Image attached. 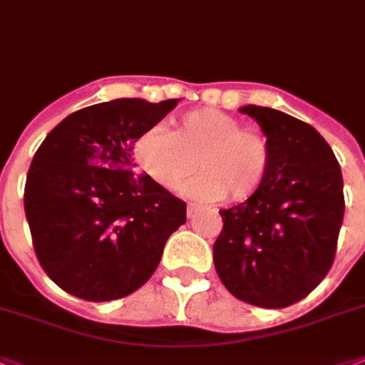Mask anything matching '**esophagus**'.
I'll list each match as a JSON object with an SVG mask.
<instances>
[{
    "label": "esophagus",
    "instance_id": "34e87169",
    "mask_svg": "<svg viewBox=\"0 0 365 365\" xmlns=\"http://www.w3.org/2000/svg\"><path fill=\"white\" fill-rule=\"evenodd\" d=\"M197 212H200V206H198V204L189 202L187 204V217H192V215H195Z\"/></svg>",
    "mask_w": 365,
    "mask_h": 365
}]
</instances>
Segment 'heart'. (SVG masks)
Wrapping results in <instances>:
<instances>
[{
    "label": "heart",
    "mask_w": 365,
    "mask_h": 365,
    "mask_svg": "<svg viewBox=\"0 0 365 365\" xmlns=\"http://www.w3.org/2000/svg\"><path fill=\"white\" fill-rule=\"evenodd\" d=\"M136 163L157 185L174 191L195 170L185 187L198 200H245L264 182L269 165L266 136L221 110L202 108L183 114L173 133L150 127L133 148Z\"/></svg>",
    "instance_id": "heart-1"
}]
</instances>
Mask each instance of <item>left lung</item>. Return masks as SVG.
Segmentation results:
<instances>
[{"label":"left lung","instance_id":"obj_1","mask_svg":"<svg viewBox=\"0 0 365 365\" xmlns=\"http://www.w3.org/2000/svg\"><path fill=\"white\" fill-rule=\"evenodd\" d=\"M240 112L262 127L269 165L255 195L219 212L213 264L238 300L281 309L306 298L334 264L345 212L341 168L306 121L257 105Z\"/></svg>","mask_w":365,"mask_h":365}]
</instances>
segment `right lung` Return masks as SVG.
I'll list each match as a JSON object with an SVG mask.
<instances>
[{"label":"right lung","instance_id":"obj_1","mask_svg":"<svg viewBox=\"0 0 365 365\" xmlns=\"http://www.w3.org/2000/svg\"><path fill=\"white\" fill-rule=\"evenodd\" d=\"M178 99H115L67 115L29 165L24 210L38 264L88 302L129 296L146 283L185 202L135 170L133 148Z\"/></svg>","mask_w":365,"mask_h":365}]
</instances>
